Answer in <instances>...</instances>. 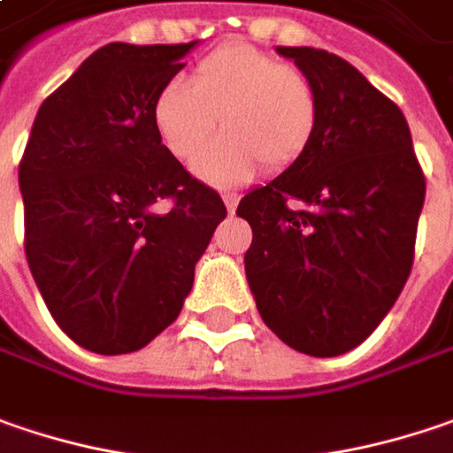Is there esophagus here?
<instances>
[{
	"label": "esophagus",
	"instance_id": "obj_1",
	"mask_svg": "<svg viewBox=\"0 0 453 453\" xmlns=\"http://www.w3.org/2000/svg\"><path fill=\"white\" fill-rule=\"evenodd\" d=\"M224 203H226V209H229V211H234L239 203V196L237 193H224Z\"/></svg>",
	"mask_w": 453,
	"mask_h": 453
}]
</instances>
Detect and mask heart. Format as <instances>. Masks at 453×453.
<instances>
[{"label": "heart", "instance_id": "1", "mask_svg": "<svg viewBox=\"0 0 453 453\" xmlns=\"http://www.w3.org/2000/svg\"><path fill=\"white\" fill-rule=\"evenodd\" d=\"M319 88L301 68L255 50L226 45L206 56L191 79L168 81L152 109L165 148L191 160L215 131L225 134L193 160L196 175L229 186L257 165L280 170L311 142L319 125Z\"/></svg>", "mask_w": 453, "mask_h": 453}]
</instances>
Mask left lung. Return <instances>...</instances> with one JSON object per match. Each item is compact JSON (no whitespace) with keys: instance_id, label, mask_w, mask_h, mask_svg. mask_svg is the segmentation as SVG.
I'll list each match as a JSON object with an SVG mask.
<instances>
[{"instance_id":"obj_1","label":"left lung","mask_w":453,"mask_h":453,"mask_svg":"<svg viewBox=\"0 0 453 453\" xmlns=\"http://www.w3.org/2000/svg\"><path fill=\"white\" fill-rule=\"evenodd\" d=\"M319 88V125L296 163L250 191L247 283L288 347L336 357L359 347L397 301L426 198L411 129L344 58L278 48Z\"/></svg>"}]
</instances>
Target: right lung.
<instances>
[{
	"label": "right lung",
	"instance_id": "add662e5",
	"mask_svg": "<svg viewBox=\"0 0 453 453\" xmlns=\"http://www.w3.org/2000/svg\"><path fill=\"white\" fill-rule=\"evenodd\" d=\"M196 42H109L42 102L19 160L25 255L56 324L96 354L168 328L226 216L152 119Z\"/></svg>",
	"mask_w": 453,
	"mask_h": 453
}]
</instances>
